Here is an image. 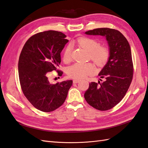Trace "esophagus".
Masks as SVG:
<instances>
[{"instance_id":"1","label":"esophagus","mask_w":148,"mask_h":148,"mask_svg":"<svg viewBox=\"0 0 148 148\" xmlns=\"http://www.w3.org/2000/svg\"><path fill=\"white\" fill-rule=\"evenodd\" d=\"M79 79H74L73 80V83H77L78 82H79Z\"/></svg>"}]
</instances>
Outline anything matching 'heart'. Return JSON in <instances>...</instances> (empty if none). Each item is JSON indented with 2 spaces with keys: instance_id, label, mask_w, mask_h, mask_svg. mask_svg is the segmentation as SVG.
Wrapping results in <instances>:
<instances>
[{
  "instance_id": "1",
  "label": "heart",
  "mask_w": 148,
  "mask_h": 148,
  "mask_svg": "<svg viewBox=\"0 0 148 148\" xmlns=\"http://www.w3.org/2000/svg\"><path fill=\"white\" fill-rule=\"evenodd\" d=\"M76 42L83 48L90 52V58L95 64L99 66L103 65L108 60L109 56L108 49L104 46H99L97 40L89 37H81L76 40ZM72 47L68 45L63 52V60L65 62L70 61L71 58ZM95 67L90 63H75L67 69L68 76L74 79H81L93 73Z\"/></svg>"
}]
</instances>
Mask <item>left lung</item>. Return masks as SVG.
I'll return each mask as SVG.
<instances>
[{"instance_id":"obj_1","label":"left lung","mask_w":148,"mask_h":148,"mask_svg":"<svg viewBox=\"0 0 148 148\" xmlns=\"http://www.w3.org/2000/svg\"><path fill=\"white\" fill-rule=\"evenodd\" d=\"M104 37L109 47L108 62L99 72L105 81L92 82L84 93L88 104L100 111L112 108L121 101L129 88L133 77V63L129 43L117 30L99 28L84 33Z\"/></svg>"}]
</instances>
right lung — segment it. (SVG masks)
<instances>
[{
	"label": "right lung",
	"mask_w": 148,
	"mask_h": 148,
	"mask_svg": "<svg viewBox=\"0 0 148 148\" xmlns=\"http://www.w3.org/2000/svg\"><path fill=\"white\" fill-rule=\"evenodd\" d=\"M67 37L54 30L39 32L25 44L18 61V74L23 93L37 109L51 112L61 106L67 98L72 80L50 83L47 73L57 70L60 53L69 42ZM59 76L62 72L56 71Z\"/></svg>",
	"instance_id": "add662e5"
}]
</instances>
